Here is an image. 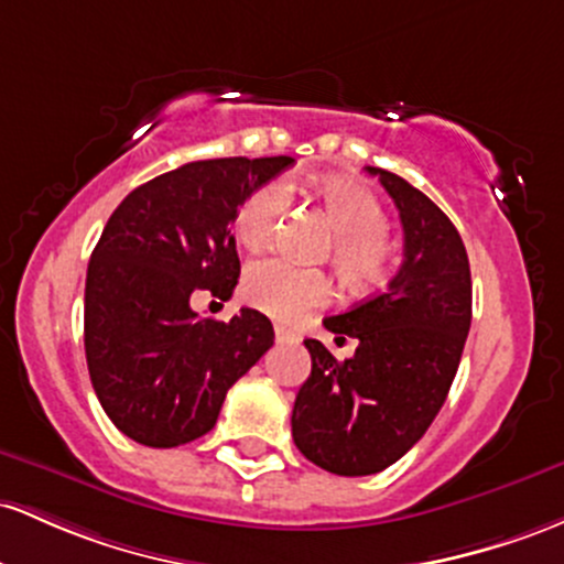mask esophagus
<instances>
[{
    "label": "esophagus",
    "instance_id": "34e87169",
    "mask_svg": "<svg viewBox=\"0 0 564 564\" xmlns=\"http://www.w3.org/2000/svg\"><path fill=\"white\" fill-rule=\"evenodd\" d=\"M274 335H276V340H280V344H299V340H301L299 333L290 330V327H284V325H276Z\"/></svg>",
    "mask_w": 564,
    "mask_h": 564
}]
</instances>
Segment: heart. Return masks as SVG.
I'll list each match as a JSON object with an SVG mask.
<instances>
[{"instance_id":"b5f03b06","label":"heart","mask_w":564,"mask_h":564,"mask_svg":"<svg viewBox=\"0 0 564 564\" xmlns=\"http://www.w3.org/2000/svg\"><path fill=\"white\" fill-rule=\"evenodd\" d=\"M314 199L335 231L330 261L344 284L351 290H370L381 284L391 261L386 239L389 215L383 202L362 183L349 178L322 181L314 188ZM284 205L288 194L282 183L271 181L252 188L234 218L237 237L250 248L265 242L280 224ZM242 295L250 306L261 308L274 319L293 322L316 306H325L333 288L319 271L299 269L282 258H258L245 271Z\"/></svg>"}]
</instances>
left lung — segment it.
I'll use <instances>...</instances> for the list:
<instances>
[{"label": "left lung", "instance_id": "left-lung-1", "mask_svg": "<svg viewBox=\"0 0 564 564\" xmlns=\"http://www.w3.org/2000/svg\"><path fill=\"white\" fill-rule=\"evenodd\" d=\"M367 173L400 210L404 261L386 293L325 319L338 344L357 338L354 357L338 362L322 340H303L312 376L290 421L295 447L338 477L383 471L426 434L471 327V271L458 229L400 175Z\"/></svg>", "mask_w": 564, "mask_h": 564}]
</instances>
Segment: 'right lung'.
<instances>
[{
  "instance_id": "right-lung-1",
  "label": "right lung",
  "mask_w": 564,
  "mask_h": 564,
  "mask_svg": "<svg viewBox=\"0 0 564 564\" xmlns=\"http://www.w3.org/2000/svg\"><path fill=\"white\" fill-rule=\"evenodd\" d=\"M293 162H188L111 213L87 265L85 354L100 408L130 440L178 447L207 434L226 391L274 344L269 316L239 308L229 322L205 319L192 293L231 299L239 205Z\"/></svg>"
}]
</instances>
